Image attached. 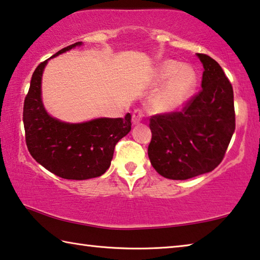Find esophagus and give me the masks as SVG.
<instances>
[{
	"instance_id": "34e87169",
	"label": "esophagus",
	"mask_w": 260,
	"mask_h": 260,
	"mask_svg": "<svg viewBox=\"0 0 260 260\" xmlns=\"http://www.w3.org/2000/svg\"><path fill=\"white\" fill-rule=\"evenodd\" d=\"M144 117V112L142 109H136L134 110L133 112V116H132V120H133L134 124H138V122H140L141 120L143 119Z\"/></svg>"
}]
</instances>
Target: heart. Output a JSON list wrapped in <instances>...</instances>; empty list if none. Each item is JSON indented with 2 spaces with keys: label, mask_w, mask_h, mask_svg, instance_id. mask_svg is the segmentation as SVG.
Returning <instances> with one entry per match:
<instances>
[{
  "label": "heart",
  "mask_w": 260,
  "mask_h": 260,
  "mask_svg": "<svg viewBox=\"0 0 260 260\" xmlns=\"http://www.w3.org/2000/svg\"><path fill=\"white\" fill-rule=\"evenodd\" d=\"M161 81L170 80L156 101L161 111H172L186 102L196 85V74L189 67H181L178 61L167 60L159 69Z\"/></svg>",
  "instance_id": "b5f03b06"
}]
</instances>
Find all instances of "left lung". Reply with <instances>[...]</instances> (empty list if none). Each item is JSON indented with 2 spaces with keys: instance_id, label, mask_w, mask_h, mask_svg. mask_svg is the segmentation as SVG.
<instances>
[{
  "instance_id": "obj_1",
  "label": "left lung",
  "mask_w": 260,
  "mask_h": 260,
  "mask_svg": "<svg viewBox=\"0 0 260 260\" xmlns=\"http://www.w3.org/2000/svg\"><path fill=\"white\" fill-rule=\"evenodd\" d=\"M203 64L202 89L180 111L151 116L148 156L161 177L187 180L211 172L225 157L235 131L231 81L213 58L197 54Z\"/></svg>"
}]
</instances>
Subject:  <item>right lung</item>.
<instances>
[{
  "label": "right lung",
  "instance_id": "1",
  "mask_svg": "<svg viewBox=\"0 0 260 260\" xmlns=\"http://www.w3.org/2000/svg\"><path fill=\"white\" fill-rule=\"evenodd\" d=\"M76 42L52 56L80 46ZM47 60L38 65L25 98L23 121L28 151L39 164L57 177L86 180L105 173L118 141L129 133L132 117L100 118L67 124L50 117L41 101V78Z\"/></svg>",
  "mask_w": 260,
  "mask_h": 260
}]
</instances>
